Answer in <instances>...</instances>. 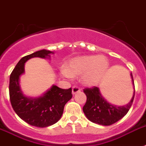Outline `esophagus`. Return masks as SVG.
Instances as JSON below:
<instances>
[{
  "label": "esophagus",
  "mask_w": 146,
  "mask_h": 146,
  "mask_svg": "<svg viewBox=\"0 0 146 146\" xmlns=\"http://www.w3.org/2000/svg\"><path fill=\"white\" fill-rule=\"evenodd\" d=\"M80 91H81L80 88H78V87L76 86L73 87V88H72V94H73V95L76 94V93H78V92H80Z\"/></svg>",
  "instance_id": "esophagus-1"
}]
</instances>
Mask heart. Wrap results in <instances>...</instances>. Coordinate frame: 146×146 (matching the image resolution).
<instances>
[{"mask_svg":"<svg viewBox=\"0 0 146 146\" xmlns=\"http://www.w3.org/2000/svg\"><path fill=\"white\" fill-rule=\"evenodd\" d=\"M109 67L104 56H84L72 58L65 67L60 69V75L65 79L81 76V82L87 86L96 85L102 79Z\"/></svg>","mask_w":146,"mask_h":146,"instance_id":"1","label":"heart"}]
</instances>
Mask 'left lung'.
<instances>
[{"mask_svg": "<svg viewBox=\"0 0 146 146\" xmlns=\"http://www.w3.org/2000/svg\"><path fill=\"white\" fill-rule=\"evenodd\" d=\"M133 88V94L131 101L124 106H117L110 103L103 97L100 88L94 87L85 88L84 93L87 101L83 107V112L90 122L102 125H111L125 117L133 103L135 90L132 73H130Z\"/></svg>", "mask_w": 146, "mask_h": 146, "instance_id": "obj_1", "label": "left lung"}]
</instances>
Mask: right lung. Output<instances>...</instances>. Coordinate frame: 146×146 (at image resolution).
<instances>
[{
    "mask_svg": "<svg viewBox=\"0 0 146 146\" xmlns=\"http://www.w3.org/2000/svg\"><path fill=\"white\" fill-rule=\"evenodd\" d=\"M54 52L41 50L26 56L18 62L9 78V98L13 110L27 123L38 128H45L55 124L63 114L64 108L72 98V90L62 89L52 85L38 97H29L23 93L20 77L24 73V65L28 60L35 57L50 58Z\"/></svg>",
    "mask_w": 146,
    "mask_h": 146,
    "instance_id": "add662e5",
    "label": "right lung"
}]
</instances>
